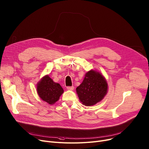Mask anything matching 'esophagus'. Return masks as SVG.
Listing matches in <instances>:
<instances>
[{"instance_id": "esophagus-1", "label": "esophagus", "mask_w": 149, "mask_h": 149, "mask_svg": "<svg viewBox=\"0 0 149 149\" xmlns=\"http://www.w3.org/2000/svg\"><path fill=\"white\" fill-rule=\"evenodd\" d=\"M66 88L69 91H73L74 89V86H68L66 87Z\"/></svg>"}]
</instances>
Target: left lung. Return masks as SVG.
<instances>
[{
  "label": "left lung",
  "instance_id": "obj_1",
  "mask_svg": "<svg viewBox=\"0 0 149 149\" xmlns=\"http://www.w3.org/2000/svg\"><path fill=\"white\" fill-rule=\"evenodd\" d=\"M108 83L101 72L88 71L81 84L76 88L79 100L86 106H92L101 102L108 92Z\"/></svg>",
  "mask_w": 149,
  "mask_h": 149
}]
</instances>
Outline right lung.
<instances>
[{"mask_svg": "<svg viewBox=\"0 0 149 149\" xmlns=\"http://www.w3.org/2000/svg\"><path fill=\"white\" fill-rule=\"evenodd\" d=\"M37 93L41 100L49 105L58 101L64 91L58 83L53 81L48 75L44 76L37 83Z\"/></svg>", "mask_w": 149, "mask_h": 149, "instance_id": "right-lung-1", "label": "right lung"}]
</instances>
